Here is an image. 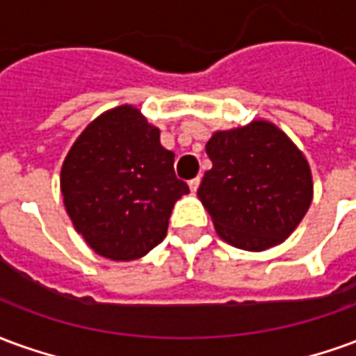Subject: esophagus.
<instances>
[{
  "instance_id": "esophagus-1",
  "label": "esophagus",
  "mask_w": 356,
  "mask_h": 356,
  "mask_svg": "<svg viewBox=\"0 0 356 356\" xmlns=\"http://www.w3.org/2000/svg\"><path fill=\"white\" fill-rule=\"evenodd\" d=\"M188 186H191V191H193V193H196V191H198V186H200V177L191 179V181H188Z\"/></svg>"
}]
</instances>
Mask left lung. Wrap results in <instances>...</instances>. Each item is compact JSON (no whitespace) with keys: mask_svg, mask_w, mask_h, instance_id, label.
Instances as JSON below:
<instances>
[{"mask_svg":"<svg viewBox=\"0 0 356 356\" xmlns=\"http://www.w3.org/2000/svg\"><path fill=\"white\" fill-rule=\"evenodd\" d=\"M211 170L198 198L219 238L246 252L282 244L313 202V173L303 152L268 120L213 131Z\"/></svg>","mask_w":356,"mask_h":356,"instance_id":"1","label":"left lung"}]
</instances>
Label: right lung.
I'll return each instance as SVG.
<instances>
[{
	"mask_svg": "<svg viewBox=\"0 0 356 356\" xmlns=\"http://www.w3.org/2000/svg\"><path fill=\"white\" fill-rule=\"evenodd\" d=\"M173 160L160 129L133 104L102 112L80 133L60 168V193L95 254L133 261L165 238L171 209L188 194Z\"/></svg>",
	"mask_w": 356,
	"mask_h": 356,
	"instance_id": "1",
	"label": "right lung"
}]
</instances>
